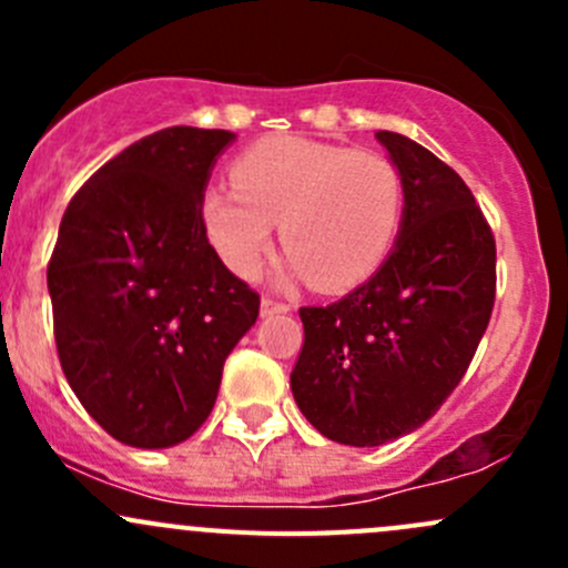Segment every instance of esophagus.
Wrapping results in <instances>:
<instances>
[{
	"label": "esophagus",
	"mask_w": 568,
	"mask_h": 568,
	"mask_svg": "<svg viewBox=\"0 0 568 568\" xmlns=\"http://www.w3.org/2000/svg\"><path fill=\"white\" fill-rule=\"evenodd\" d=\"M291 307L285 302L272 300V296H263L261 300V316H277V313H288Z\"/></svg>",
	"instance_id": "obj_1"
}]
</instances>
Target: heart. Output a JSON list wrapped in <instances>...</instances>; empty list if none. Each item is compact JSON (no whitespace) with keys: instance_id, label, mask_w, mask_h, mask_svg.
Masks as SVG:
<instances>
[{"instance_id":"obj_1","label":"heart","mask_w":568,"mask_h":568,"mask_svg":"<svg viewBox=\"0 0 568 568\" xmlns=\"http://www.w3.org/2000/svg\"><path fill=\"white\" fill-rule=\"evenodd\" d=\"M233 192L211 186L200 222L211 250L236 277L252 280L272 247L274 225L288 252L285 280L346 291L390 255L406 209V183L376 151L272 136L231 168Z\"/></svg>"}]
</instances>
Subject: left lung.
Segmentation results:
<instances>
[{"mask_svg":"<svg viewBox=\"0 0 568 568\" xmlns=\"http://www.w3.org/2000/svg\"><path fill=\"white\" fill-rule=\"evenodd\" d=\"M406 183L398 239L374 277L302 307L291 374L326 439L376 448L420 428L456 390L495 307V236L459 173L395 131H376Z\"/></svg>","mask_w":568,"mask_h":568,"instance_id":"1","label":"left lung"}]
</instances>
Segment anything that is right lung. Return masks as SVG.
Returning <instances> with one entry per match:
<instances>
[{
	"mask_svg": "<svg viewBox=\"0 0 568 568\" xmlns=\"http://www.w3.org/2000/svg\"><path fill=\"white\" fill-rule=\"evenodd\" d=\"M236 134L173 125L125 148L73 194L51 252L62 374L131 448H173L214 409L222 365L261 296L227 272L200 222Z\"/></svg>",
	"mask_w": 568,
	"mask_h": 568,
	"instance_id": "right-lung-1",
	"label": "right lung"
}]
</instances>
